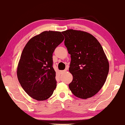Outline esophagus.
<instances>
[{
	"instance_id": "1",
	"label": "esophagus",
	"mask_w": 125,
	"mask_h": 125,
	"mask_svg": "<svg viewBox=\"0 0 125 125\" xmlns=\"http://www.w3.org/2000/svg\"><path fill=\"white\" fill-rule=\"evenodd\" d=\"M66 70H67V69H66V70H64L61 71V74H64V73H65L66 72Z\"/></svg>"
}]
</instances>
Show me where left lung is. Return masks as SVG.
I'll return each mask as SVG.
<instances>
[{"instance_id": "left-lung-1", "label": "left lung", "mask_w": 125, "mask_h": 125, "mask_svg": "<svg viewBox=\"0 0 125 125\" xmlns=\"http://www.w3.org/2000/svg\"><path fill=\"white\" fill-rule=\"evenodd\" d=\"M62 33L71 55L69 70L73 79L69 89L79 98L93 97L104 85L109 72V62L103 48L88 32L68 30Z\"/></svg>"}]
</instances>
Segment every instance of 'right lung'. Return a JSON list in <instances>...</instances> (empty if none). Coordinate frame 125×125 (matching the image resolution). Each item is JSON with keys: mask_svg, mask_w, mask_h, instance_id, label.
Segmentation results:
<instances>
[{"mask_svg": "<svg viewBox=\"0 0 125 125\" xmlns=\"http://www.w3.org/2000/svg\"><path fill=\"white\" fill-rule=\"evenodd\" d=\"M64 40L60 32L44 31L30 39L23 50L17 77L24 91L36 100H46L56 87L52 53Z\"/></svg>", "mask_w": 125, "mask_h": 125, "instance_id": "add662e5", "label": "right lung"}]
</instances>
